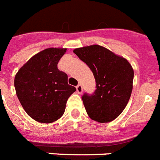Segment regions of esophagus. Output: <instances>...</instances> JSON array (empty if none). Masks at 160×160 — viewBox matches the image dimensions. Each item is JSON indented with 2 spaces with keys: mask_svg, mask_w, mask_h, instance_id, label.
Segmentation results:
<instances>
[{
  "mask_svg": "<svg viewBox=\"0 0 160 160\" xmlns=\"http://www.w3.org/2000/svg\"><path fill=\"white\" fill-rule=\"evenodd\" d=\"M76 90H77V92L78 93V94H81V93L82 92V85H78L77 87H76Z\"/></svg>",
  "mask_w": 160,
  "mask_h": 160,
  "instance_id": "esophagus-1",
  "label": "esophagus"
}]
</instances>
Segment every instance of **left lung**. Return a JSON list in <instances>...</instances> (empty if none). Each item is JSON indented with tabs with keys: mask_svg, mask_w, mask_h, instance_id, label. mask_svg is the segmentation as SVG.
Listing matches in <instances>:
<instances>
[{
	"mask_svg": "<svg viewBox=\"0 0 160 160\" xmlns=\"http://www.w3.org/2000/svg\"><path fill=\"white\" fill-rule=\"evenodd\" d=\"M73 53L89 66L95 78L94 92L82 96L87 114L98 122L113 121L123 111L131 97L134 78L131 64L98 45L78 48Z\"/></svg>",
	"mask_w": 160,
	"mask_h": 160,
	"instance_id": "8db88e82",
	"label": "left lung"
}]
</instances>
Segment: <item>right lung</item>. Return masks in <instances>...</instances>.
I'll list each match as a JSON object with an SVG mask.
<instances>
[{
  "mask_svg": "<svg viewBox=\"0 0 160 160\" xmlns=\"http://www.w3.org/2000/svg\"><path fill=\"white\" fill-rule=\"evenodd\" d=\"M66 49L49 48L25 63L15 76L17 96L25 112L42 123L62 116L68 98L76 88L68 84V76L58 69Z\"/></svg>",
  "mask_w": 160,
  "mask_h": 160,
  "instance_id": "add662e5",
  "label": "right lung"
}]
</instances>
